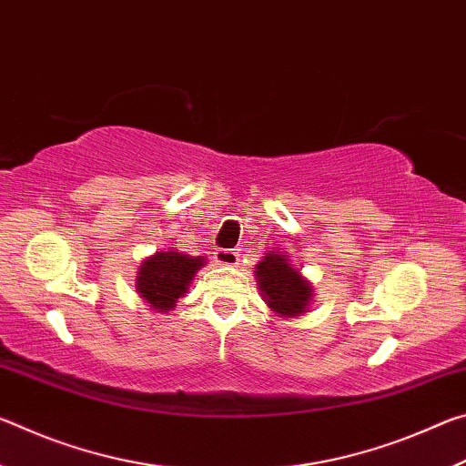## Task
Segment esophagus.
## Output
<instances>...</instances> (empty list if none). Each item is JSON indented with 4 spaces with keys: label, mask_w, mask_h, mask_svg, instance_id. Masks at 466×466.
Returning a JSON list of instances; mask_svg holds the SVG:
<instances>
[{
    "label": "esophagus",
    "mask_w": 466,
    "mask_h": 466,
    "mask_svg": "<svg viewBox=\"0 0 466 466\" xmlns=\"http://www.w3.org/2000/svg\"><path fill=\"white\" fill-rule=\"evenodd\" d=\"M214 261H216L218 265L232 267V265L238 263V252L232 250V248H218V250L214 252Z\"/></svg>",
    "instance_id": "obj_1"
}]
</instances>
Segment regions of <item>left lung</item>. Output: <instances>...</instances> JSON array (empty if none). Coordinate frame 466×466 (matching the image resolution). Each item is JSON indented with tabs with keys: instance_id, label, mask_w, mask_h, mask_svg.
Listing matches in <instances>:
<instances>
[{
	"instance_id": "1",
	"label": "left lung",
	"mask_w": 466,
	"mask_h": 466,
	"mask_svg": "<svg viewBox=\"0 0 466 466\" xmlns=\"http://www.w3.org/2000/svg\"><path fill=\"white\" fill-rule=\"evenodd\" d=\"M257 286L265 304L279 319H298L309 312L314 286L306 275L291 265L286 252L271 248L255 265Z\"/></svg>"
}]
</instances>
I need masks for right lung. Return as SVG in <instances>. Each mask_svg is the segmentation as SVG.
Returning <instances> with one entry per match:
<instances>
[{"instance_id":"obj_1","label":"right lung","mask_w":466,"mask_h":466,"mask_svg":"<svg viewBox=\"0 0 466 466\" xmlns=\"http://www.w3.org/2000/svg\"><path fill=\"white\" fill-rule=\"evenodd\" d=\"M208 263L205 257H191L178 250H157L141 261L136 275V289L154 312L167 314L178 298L187 294L197 271Z\"/></svg>"}]
</instances>
